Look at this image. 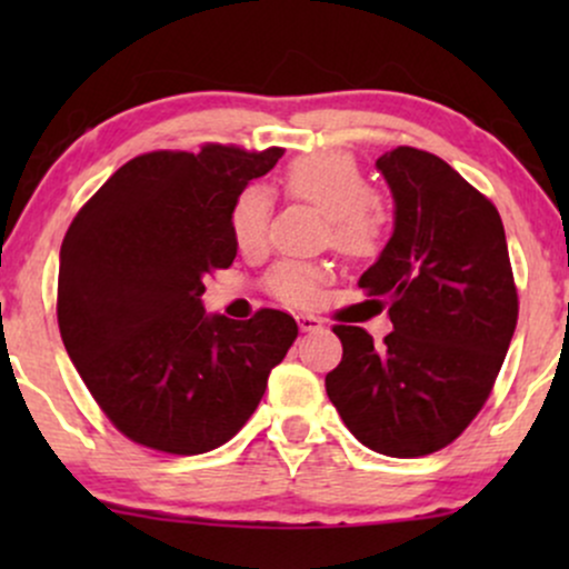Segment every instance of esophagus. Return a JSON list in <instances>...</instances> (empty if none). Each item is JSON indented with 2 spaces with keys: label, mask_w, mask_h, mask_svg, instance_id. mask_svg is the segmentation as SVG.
<instances>
[{
  "label": "esophagus",
  "mask_w": 569,
  "mask_h": 569,
  "mask_svg": "<svg viewBox=\"0 0 569 569\" xmlns=\"http://www.w3.org/2000/svg\"><path fill=\"white\" fill-rule=\"evenodd\" d=\"M297 323L302 331H321L323 321L318 316H297Z\"/></svg>",
  "instance_id": "esophagus-1"
}]
</instances>
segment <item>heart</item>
I'll use <instances>...</instances> for the list:
<instances>
[{
    "mask_svg": "<svg viewBox=\"0 0 569 569\" xmlns=\"http://www.w3.org/2000/svg\"><path fill=\"white\" fill-rule=\"evenodd\" d=\"M283 189L291 200H305L326 213V240L348 257H371L382 246L385 211L371 194L358 162L342 152H316L286 168ZM272 194L262 184H248L232 202L230 232L243 253L262 251L270 234ZM326 270L307 262L272 267L267 286L289 305H312L321 297Z\"/></svg>",
    "mask_w": 569,
    "mask_h": 569,
    "instance_id": "1",
    "label": "heart"
}]
</instances>
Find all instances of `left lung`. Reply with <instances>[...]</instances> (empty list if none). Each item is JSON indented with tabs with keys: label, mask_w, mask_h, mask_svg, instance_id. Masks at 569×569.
Returning <instances> with one entry per match:
<instances>
[{
	"label": "left lung",
	"mask_w": 569,
	"mask_h": 569,
	"mask_svg": "<svg viewBox=\"0 0 569 569\" xmlns=\"http://www.w3.org/2000/svg\"><path fill=\"white\" fill-rule=\"evenodd\" d=\"M393 234L358 286L388 307L382 348L335 326L342 361L326 393L363 447L422 457L452 443L485 407L511 345L516 297L498 208L436 154L398 147L377 160Z\"/></svg>",
	"instance_id": "obj_1"
}]
</instances>
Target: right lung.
<instances>
[{"label": "right lung", "instance_id": "add662e5", "mask_svg": "<svg viewBox=\"0 0 569 569\" xmlns=\"http://www.w3.org/2000/svg\"><path fill=\"white\" fill-rule=\"evenodd\" d=\"M283 149L206 143L139 154L80 208L61 246L58 329L130 441L202 455L246 426L297 339L289 312L206 316L202 278L232 264V202Z\"/></svg>", "mask_w": 569, "mask_h": 569}]
</instances>
